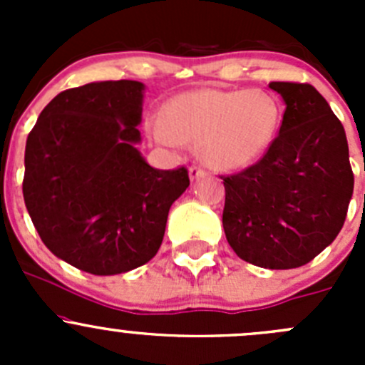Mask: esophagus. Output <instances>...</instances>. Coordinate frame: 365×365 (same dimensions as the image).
Wrapping results in <instances>:
<instances>
[{"mask_svg":"<svg viewBox=\"0 0 365 365\" xmlns=\"http://www.w3.org/2000/svg\"><path fill=\"white\" fill-rule=\"evenodd\" d=\"M206 175V171L203 168H200V165H192V168L189 169V176H190V180H200V178H203V176Z\"/></svg>","mask_w":365,"mask_h":365,"instance_id":"obj_1","label":"esophagus"}]
</instances>
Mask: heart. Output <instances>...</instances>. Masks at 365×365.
<instances>
[{
    "mask_svg": "<svg viewBox=\"0 0 365 365\" xmlns=\"http://www.w3.org/2000/svg\"><path fill=\"white\" fill-rule=\"evenodd\" d=\"M281 125V106L268 91H187L171 101L168 116L148 121L153 139L165 148L182 150L200 143L203 160L219 171L247 168L264 155Z\"/></svg>",
    "mask_w": 365,
    "mask_h": 365,
    "instance_id": "b5f03b06",
    "label": "heart"
}]
</instances>
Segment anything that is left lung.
<instances>
[{
	"instance_id": "8db88e82",
	"label": "left lung",
	"mask_w": 365,
	"mask_h": 365,
	"mask_svg": "<svg viewBox=\"0 0 365 365\" xmlns=\"http://www.w3.org/2000/svg\"><path fill=\"white\" fill-rule=\"evenodd\" d=\"M286 104L263 159L222 176V226L238 257L270 270L314 259L339 235L353 194L339 118L311 84L270 83Z\"/></svg>"
}]
</instances>
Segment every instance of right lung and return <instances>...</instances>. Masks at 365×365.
<instances>
[{"label":"right lung","mask_w":365,"mask_h":365,"mask_svg":"<svg viewBox=\"0 0 365 365\" xmlns=\"http://www.w3.org/2000/svg\"><path fill=\"white\" fill-rule=\"evenodd\" d=\"M145 84L101 81L61 91L43 108L24 152L23 194L46 247L93 275H116L159 251L185 168L162 171L141 143Z\"/></svg>","instance_id":"add662e5"}]
</instances>
